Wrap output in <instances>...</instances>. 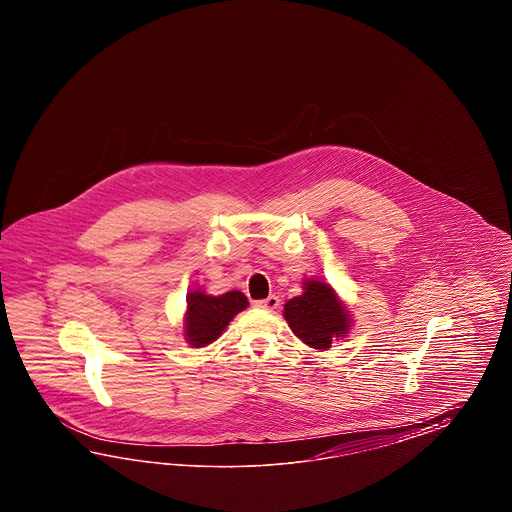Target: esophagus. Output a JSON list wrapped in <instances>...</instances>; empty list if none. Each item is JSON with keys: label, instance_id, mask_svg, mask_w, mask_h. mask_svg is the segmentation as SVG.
<instances>
[{"label": "esophagus", "instance_id": "34e87169", "mask_svg": "<svg viewBox=\"0 0 512 512\" xmlns=\"http://www.w3.org/2000/svg\"><path fill=\"white\" fill-rule=\"evenodd\" d=\"M256 307H260V309H267V311H272V309H276L278 305H280V300H278V296H274L271 294L269 298H265V300H258V302H254Z\"/></svg>", "mask_w": 512, "mask_h": 512}]
</instances>
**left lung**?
I'll return each instance as SVG.
<instances>
[{
  "label": "left lung",
  "instance_id": "1",
  "mask_svg": "<svg viewBox=\"0 0 512 512\" xmlns=\"http://www.w3.org/2000/svg\"><path fill=\"white\" fill-rule=\"evenodd\" d=\"M304 294L283 307V316L296 337L316 349L331 348L333 338L348 333L349 318L333 289L324 282H304Z\"/></svg>",
  "mask_w": 512,
  "mask_h": 512
}]
</instances>
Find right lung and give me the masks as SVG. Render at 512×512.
<instances>
[{
    "mask_svg": "<svg viewBox=\"0 0 512 512\" xmlns=\"http://www.w3.org/2000/svg\"><path fill=\"white\" fill-rule=\"evenodd\" d=\"M249 305L247 296L240 291H229L219 296L205 293L188 294L185 335L190 346L203 348L225 331L234 315Z\"/></svg>",
    "mask_w": 512,
    "mask_h": 512,
    "instance_id": "right-lung-1",
    "label": "right lung"
}]
</instances>
